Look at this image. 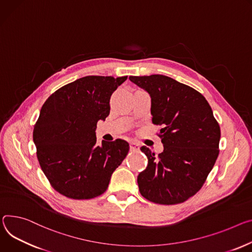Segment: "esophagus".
Returning <instances> with one entry per match:
<instances>
[{
  "mask_svg": "<svg viewBox=\"0 0 252 252\" xmlns=\"http://www.w3.org/2000/svg\"><path fill=\"white\" fill-rule=\"evenodd\" d=\"M129 148H130V151H132V152H136V151L140 150V146L134 144V143H130Z\"/></svg>",
  "mask_w": 252,
  "mask_h": 252,
  "instance_id": "esophagus-1",
  "label": "esophagus"
}]
</instances>
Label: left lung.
<instances>
[{"label":"left lung","mask_w":252,"mask_h":252,"mask_svg":"<svg viewBox=\"0 0 252 252\" xmlns=\"http://www.w3.org/2000/svg\"><path fill=\"white\" fill-rule=\"evenodd\" d=\"M148 91L152 122L162 126L164 151H141L148 167L138 176L143 197L157 204L185 202L203 186L219 155L220 126L206 98L194 88L159 74L129 76Z\"/></svg>","instance_id":"8db88e82"}]
</instances>
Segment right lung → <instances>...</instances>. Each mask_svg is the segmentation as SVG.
<instances>
[{
  "instance_id": "add662e5",
  "label": "right lung",
  "mask_w": 252,
  "mask_h": 252,
  "mask_svg": "<svg viewBox=\"0 0 252 252\" xmlns=\"http://www.w3.org/2000/svg\"><path fill=\"white\" fill-rule=\"evenodd\" d=\"M127 76H85L68 83L44 102L33 141L43 173L65 197L84 200L103 194L129 151L118 139L96 145V124L109 114L113 91Z\"/></svg>"
}]
</instances>
